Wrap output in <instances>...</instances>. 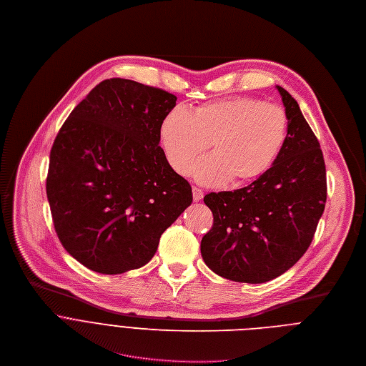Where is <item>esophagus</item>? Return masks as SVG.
Masks as SVG:
<instances>
[{"label": "esophagus", "instance_id": "1", "mask_svg": "<svg viewBox=\"0 0 366 366\" xmlns=\"http://www.w3.org/2000/svg\"><path fill=\"white\" fill-rule=\"evenodd\" d=\"M192 192H193V200H194V202H199V200H202V199H203V192H202L200 189L193 187V189H192Z\"/></svg>", "mask_w": 366, "mask_h": 366}]
</instances>
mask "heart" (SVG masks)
I'll return each instance as SVG.
<instances>
[{"label": "heart", "instance_id": "b5f03b06", "mask_svg": "<svg viewBox=\"0 0 366 366\" xmlns=\"http://www.w3.org/2000/svg\"><path fill=\"white\" fill-rule=\"evenodd\" d=\"M288 119L278 105L231 97L187 111L176 107L160 124V144L170 167L187 176L207 145L212 154L193 167L206 186H247L268 173L287 141Z\"/></svg>", "mask_w": 366, "mask_h": 366}]
</instances>
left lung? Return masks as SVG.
<instances>
[{
  "instance_id": "obj_1",
  "label": "left lung",
  "mask_w": 366,
  "mask_h": 366,
  "mask_svg": "<svg viewBox=\"0 0 366 366\" xmlns=\"http://www.w3.org/2000/svg\"><path fill=\"white\" fill-rule=\"evenodd\" d=\"M288 119L284 147L265 176L234 192L209 193L212 229L202 238L206 265L224 278L259 284L293 267L310 247L327 183L319 139L297 101L277 86Z\"/></svg>"
}]
</instances>
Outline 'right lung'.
<instances>
[{"label": "right lung", "instance_id": "obj_1", "mask_svg": "<svg viewBox=\"0 0 366 366\" xmlns=\"http://www.w3.org/2000/svg\"><path fill=\"white\" fill-rule=\"evenodd\" d=\"M177 98L112 78L61 125L46 192L63 248L86 268L122 274L147 264L162 234L192 203V187L160 147V124Z\"/></svg>", "mask_w": 366, "mask_h": 366}]
</instances>
